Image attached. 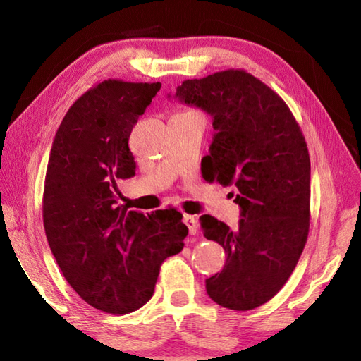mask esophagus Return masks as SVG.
Here are the masks:
<instances>
[{"label":"esophagus","mask_w":361,"mask_h":361,"mask_svg":"<svg viewBox=\"0 0 361 361\" xmlns=\"http://www.w3.org/2000/svg\"><path fill=\"white\" fill-rule=\"evenodd\" d=\"M183 221H185V225L189 229V234L194 235L198 233V221L194 216H189V214H185V217H183Z\"/></svg>","instance_id":"1"}]
</instances>
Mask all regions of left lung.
Masks as SVG:
<instances>
[{
  "label": "left lung",
  "instance_id": "8db88e82",
  "mask_svg": "<svg viewBox=\"0 0 361 361\" xmlns=\"http://www.w3.org/2000/svg\"><path fill=\"white\" fill-rule=\"evenodd\" d=\"M175 97L212 116L216 135L204 178L239 190V228L202 216L203 234L226 252L206 279L214 302L251 310L278 293L293 273L310 224V158L287 104L243 70L185 80Z\"/></svg>",
  "mask_w": 361,
  "mask_h": 361
}]
</instances>
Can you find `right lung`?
<instances>
[{"mask_svg":"<svg viewBox=\"0 0 361 361\" xmlns=\"http://www.w3.org/2000/svg\"><path fill=\"white\" fill-rule=\"evenodd\" d=\"M161 83L109 79L60 124L46 169L43 225L65 279L91 307L126 315L149 301L159 267L185 247L173 209L144 216L118 206V180L135 175L128 137Z\"/></svg>","mask_w":361,"mask_h":361,"instance_id":"add662e5","label":"right lung"}]
</instances>
